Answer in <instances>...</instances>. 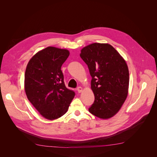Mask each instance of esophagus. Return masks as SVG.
I'll return each instance as SVG.
<instances>
[{"mask_svg": "<svg viewBox=\"0 0 157 157\" xmlns=\"http://www.w3.org/2000/svg\"><path fill=\"white\" fill-rule=\"evenodd\" d=\"M77 91H78V93H81L82 91V88L81 86L78 87H77Z\"/></svg>", "mask_w": 157, "mask_h": 157, "instance_id": "34e87169", "label": "esophagus"}]
</instances>
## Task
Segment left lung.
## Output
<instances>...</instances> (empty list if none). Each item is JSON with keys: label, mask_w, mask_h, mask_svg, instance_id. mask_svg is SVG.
<instances>
[{"label": "left lung", "mask_w": 157, "mask_h": 157, "mask_svg": "<svg viewBox=\"0 0 157 157\" xmlns=\"http://www.w3.org/2000/svg\"><path fill=\"white\" fill-rule=\"evenodd\" d=\"M80 56L92 77L95 99L89 113L103 119L113 117L128 94L129 73L125 61L107 43L89 44L81 50Z\"/></svg>", "instance_id": "1"}]
</instances>
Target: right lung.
<instances>
[{
	"instance_id": "obj_1",
	"label": "right lung",
	"mask_w": 157,
	"mask_h": 157,
	"mask_svg": "<svg viewBox=\"0 0 157 157\" xmlns=\"http://www.w3.org/2000/svg\"><path fill=\"white\" fill-rule=\"evenodd\" d=\"M70 55L68 50L48 47L29 61L25 73V90L28 99L40 114L48 120L63 116L75 93L64 82L61 66Z\"/></svg>"
}]
</instances>
